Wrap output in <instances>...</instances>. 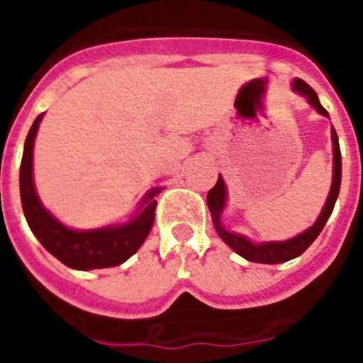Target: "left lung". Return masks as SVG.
I'll list each match as a JSON object with an SVG mask.
<instances>
[{
  "label": "left lung",
  "instance_id": "left-lung-1",
  "mask_svg": "<svg viewBox=\"0 0 363 363\" xmlns=\"http://www.w3.org/2000/svg\"><path fill=\"white\" fill-rule=\"evenodd\" d=\"M293 91L296 94L303 96V98L309 101L311 107L316 108V112H320L322 116L329 118V112L322 107L320 104L318 94L307 85L303 79L296 78L291 83ZM331 142H333V182H331V191H329V196H327L325 203H323V209L320 213V216L316 218L313 225L309 229H306L303 233L296 234L293 238L284 240V242H252L247 236L240 233H234V230L225 229L223 221H221V214L227 207V185L221 178V174L218 176V182L213 189L207 194V205H209L211 216H213L214 229H216L218 236H220L227 245L233 249L236 255H240L242 258L249 259V262H256V264H284V262H289V259L298 258L301 252L306 251L307 247L318 238V234L322 233L325 221L331 216L333 209H335L336 198H338L340 192V182H342V154H340V143H338V134H336L335 127H331Z\"/></svg>",
  "mask_w": 363,
  "mask_h": 363
}]
</instances>
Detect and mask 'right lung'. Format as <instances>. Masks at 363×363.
I'll list each match as a JSON object with an SVG mask.
<instances>
[{
    "label": "right lung",
    "mask_w": 363,
    "mask_h": 363,
    "mask_svg": "<svg viewBox=\"0 0 363 363\" xmlns=\"http://www.w3.org/2000/svg\"><path fill=\"white\" fill-rule=\"evenodd\" d=\"M43 120V114L34 120L23 147L19 167V192L27 223L41 245L62 264L78 271L116 267L123 264L142 247L154 223L156 196L162 187H154L138 203L133 218L123 223L99 227V229H72L57 220L43 203L34 185V140Z\"/></svg>",
    "instance_id": "right-lung-1"
}]
</instances>
